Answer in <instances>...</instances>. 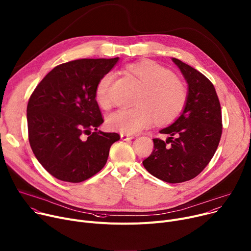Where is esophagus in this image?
Segmentation results:
<instances>
[{
  "mask_svg": "<svg viewBox=\"0 0 251 251\" xmlns=\"http://www.w3.org/2000/svg\"><path fill=\"white\" fill-rule=\"evenodd\" d=\"M121 138L124 141H127V140H132L134 138V136H132V134H127V133H122Z\"/></svg>",
  "mask_w": 251,
  "mask_h": 251,
  "instance_id": "obj_1",
  "label": "esophagus"
}]
</instances>
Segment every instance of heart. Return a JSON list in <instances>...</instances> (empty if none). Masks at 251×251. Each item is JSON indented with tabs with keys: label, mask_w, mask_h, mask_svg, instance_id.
Returning <instances> with one entry per match:
<instances>
[{
	"label": "heart",
	"mask_w": 251,
	"mask_h": 251,
	"mask_svg": "<svg viewBox=\"0 0 251 251\" xmlns=\"http://www.w3.org/2000/svg\"><path fill=\"white\" fill-rule=\"evenodd\" d=\"M130 71L143 85L136 101L138 106L110 113L106 119L107 126L111 130L136 134L149 127L155 118L160 124L176 120L187 102L185 85L171 71L153 62L133 64ZM114 78L113 72H107L96 86L95 99L102 108L111 106L109 90Z\"/></svg>",
	"instance_id": "b5f03b06"
}]
</instances>
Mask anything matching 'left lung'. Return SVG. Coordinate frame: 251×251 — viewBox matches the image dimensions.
Instances as JSON below:
<instances>
[{
  "label": "left lung",
  "instance_id": "8db88e82",
  "mask_svg": "<svg viewBox=\"0 0 251 251\" xmlns=\"http://www.w3.org/2000/svg\"><path fill=\"white\" fill-rule=\"evenodd\" d=\"M188 83V99L180 117L153 139L151 156L143 161L146 170L167 183H182L198 176L218 148L222 133L221 106L214 85L205 75L172 58Z\"/></svg>",
  "mask_w": 251,
  "mask_h": 251
}]
</instances>
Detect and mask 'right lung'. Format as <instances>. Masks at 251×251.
<instances>
[{
	"label": "right lung",
	"mask_w": 251,
	"mask_h": 251,
	"mask_svg": "<svg viewBox=\"0 0 251 251\" xmlns=\"http://www.w3.org/2000/svg\"><path fill=\"white\" fill-rule=\"evenodd\" d=\"M119 61L78 59L54 67L31 94L27 105L29 143L35 157L56 179L79 183L106 164L117 132H103L95 100L101 77Z\"/></svg>",
	"instance_id": "right-lung-1"
}]
</instances>
